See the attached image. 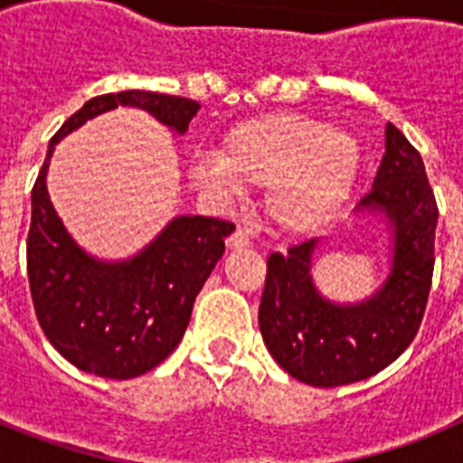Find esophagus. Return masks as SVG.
Returning <instances> with one entry per match:
<instances>
[{
    "label": "esophagus",
    "instance_id": "esophagus-1",
    "mask_svg": "<svg viewBox=\"0 0 463 463\" xmlns=\"http://www.w3.org/2000/svg\"><path fill=\"white\" fill-rule=\"evenodd\" d=\"M227 245L229 248H232V250H248V248H250L252 245V239L250 236H248V232H245V229H236L234 234L229 236L227 239Z\"/></svg>",
    "mask_w": 463,
    "mask_h": 463
}]
</instances>
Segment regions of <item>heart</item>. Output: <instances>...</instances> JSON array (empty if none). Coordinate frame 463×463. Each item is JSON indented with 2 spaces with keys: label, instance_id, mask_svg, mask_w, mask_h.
<instances>
[{
  "label": "heart",
  "instance_id": "heart-1",
  "mask_svg": "<svg viewBox=\"0 0 463 463\" xmlns=\"http://www.w3.org/2000/svg\"><path fill=\"white\" fill-rule=\"evenodd\" d=\"M359 174L354 137L304 113H267L236 125L218 155L192 162V178L206 190L267 185V211L285 232L329 222Z\"/></svg>",
  "mask_w": 463,
  "mask_h": 463
}]
</instances>
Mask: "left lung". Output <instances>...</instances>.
Wrapping results in <instances>:
<instances>
[{
	"mask_svg": "<svg viewBox=\"0 0 463 463\" xmlns=\"http://www.w3.org/2000/svg\"><path fill=\"white\" fill-rule=\"evenodd\" d=\"M359 208L380 211L394 227V260L383 288L364 304L338 306L320 297L310 278V239L271 252L260 301V331L271 357L313 387L366 380L390 366L422 325L433 278L439 203L422 155L384 127V155Z\"/></svg>",
	"mask_w": 463,
	"mask_h": 463,
	"instance_id": "left-lung-1",
	"label": "left lung"
}]
</instances>
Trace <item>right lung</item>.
<instances>
[{
    "label": "right lung",
    "instance_id": "obj_1",
    "mask_svg": "<svg viewBox=\"0 0 463 463\" xmlns=\"http://www.w3.org/2000/svg\"><path fill=\"white\" fill-rule=\"evenodd\" d=\"M118 106L148 110L178 134L199 110L194 99L146 90L85 101L51 138L32 187L27 278L36 320L57 353L80 371L129 380L155 369L181 343L196 294L222 257L234 224L181 215L146 250L118 264L92 260L73 243L48 199V162L60 138Z\"/></svg>",
    "mask_w": 463,
    "mask_h": 463
}]
</instances>
